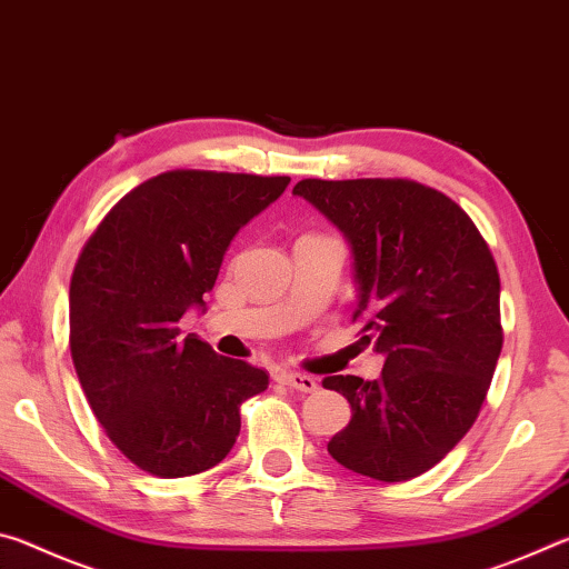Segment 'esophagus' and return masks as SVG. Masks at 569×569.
<instances>
[{"mask_svg":"<svg viewBox=\"0 0 569 569\" xmlns=\"http://www.w3.org/2000/svg\"><path fill=\"white\" fill-rule=\"evenodd\" d=\"M281 381L286 387H291L296 391H303V393H311L319 389V383H316L313 377H308V373H296V371H283L281 373Z\"/></svg>","mask_w":569,"mask_h":569,"instance_id":"obj_1","label":"esophagus"}]
</instances>
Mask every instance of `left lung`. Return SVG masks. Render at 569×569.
I'll use <instances>...</instances> for the list:
<instances>
[{"instance_id":"left-lung-1","label":"left lung","mask_w":569,"mask_h":569,"mask_svg":"<svg viewBox=\"0 0 569 569\" xmlns=\"http://www.w3.org/2000/svg\"><path fill=\"white\" fill-rule=\"evenodd\" d=\"M349 240L353 321L387 356L381 377H326L351 421L329 455L356 475L407 481L477 421L502 351L499 273L487 240L445 192L401 178L296 182Z\"/></svg>"}]
</instances>
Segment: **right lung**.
Instances as JSON below:
<instances>
[{"mask_svg":"<svg viewBox=\"0 0 569 569\" xmlns=\"http://www.w3.org/2000/svg\"><path fill=\"white\" fill-rule=\"evenodd\" d=\"M288 176L170 170L130 190L77 258L70 351L104 435L132 465L172 479L200 475L236 445L240 403L268 373L182 336L206 308L230 240L281 198Z\"/></svg>","mask_w":569,"mask_h":569,"instance_id":"obj_1","label":"right lung"}]
</instances>
